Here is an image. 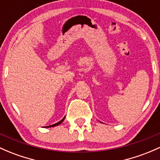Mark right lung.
I'll use <instances>...</instances> for the list:
<instances>
[{
	"mask_svg": "<svg viewBox=\"0 0 160 160\" xmlns=\"http://www.w3.org/2000/svg\"><path fill=\"white\" fill-rule=\"evenodd\" d=\"M64 118H63L62 120L60 121V122H59L56 123V124H52V125H50V126H48V128H50V127H54V126H57V125H58V124H60L61 123H62V122H63V121L64 120Z\"/></svg>",
	"mask_w": 160,
	"mask_h": 160,
	"instance_id": "1",
	"label": "right lung"
}]
</instances>
